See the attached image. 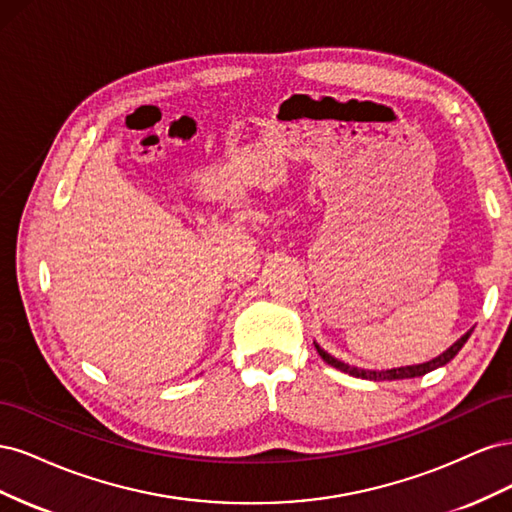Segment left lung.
I'll list each match as a JSON object with an SVG mask.
<instances>
[{
  "instance_id": "1",
  "label": "left lung",
  "mask_w": 512,
  "mask_h": 512,
  "mask_svg": "<svg viewBox=\"0 0 512 512\" xmlns=\"http://www.w3.org/2000/svg\"><path fill=\"white\" fill-rule=\"evenodd\" d=\"M470 335H472V331H468L461 339H457V342H455L451 348L444 350L440 356H436V359H431V361H427V363H421V365H406V367H393V369H361V367H354V365H348V363H344V361L335 359V356H331L327 350H322L316 342H314V346H316L318 354L322 356L324 363H329L331 367H335V369H339V371H344V374H350V376H354V378H363V380H406V378L425 376V374H429V371L446 365L448 361H453L455 354L463 348V344L468 342Z\"/></svg>"
}]
</instances>
